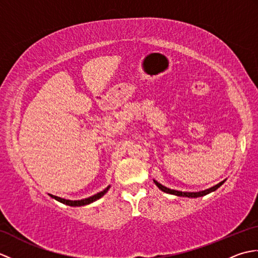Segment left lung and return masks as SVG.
Instances as JSON below:
<instances>
[{"instance_id":"8db88e82","label":"left lung","mask_w":258,"mask_h":258,"mask_svg":"<svg viewBox=\"0 0 258 258\" xmlns=\"http://www.w3.org/2000/svg\"><path fill=\"white\" fill-rule=\"evenodd\" d=\"M224 182H225V180H223V182H221V183H218L217 185H215V186H213V187H211V188H208V189H205V190H202V191H193V193H189V191H179V190H175V189H171V188H167V187H165V186H163L162 184H160L158 182H156V180H154V183L156 184V186L158 188H160L161 190H163V191H165V193H168V194H173V195H176V196H183V197H201V196H204V195H207V194H210V193H212V191H214V190H216L218 187H220V186H222L223 184H224Z\"/></svg>"}]
</instances>
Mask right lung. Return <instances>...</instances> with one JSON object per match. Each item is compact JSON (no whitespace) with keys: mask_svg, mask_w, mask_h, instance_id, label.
Listing matches in <instances>:
<instances>
[{"mask_svg":"<svg viewBox=\"0 0 258 258\" xmlns=\"http://www.w3.org/2000/svg\"><path fill=\"white\" fill-rule=\"evenodd\" d=\"M108 188H109V186H107V187H106L105 189H104V190L100 191V193H97V194H95V195H93V196L89 197V199L81 200V201H70V200H64V199H61V197L54 196V195H51V194H50V196H51V197H53L54 200H56V201H58V202L63 203V204H67V205H70V206H84V205H87V204H91V203L95 202V201H96V200H98V199H101V197H102L104 194H105L106 191L108 190Z\"/></svg>","mask_w":258,"mask_h":258,"instance_id":"obj_1","label":"right lung"}]
</instances>
